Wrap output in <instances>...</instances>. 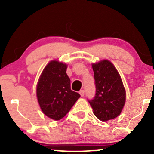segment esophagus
Instances as JSON below:
<instances>
[{"instance_id": "esophagus-1", "label": "esophagus", "mask_w": 154, "mask_h": 154, "mask_svg": "<svg viewBox=\"0 0 154 154\" xmlns=\"http://www.w3.org/2000/svg\"><path fill=\"white\" fill-rule=\"evenodd\" d=\"M79 94H80V95L81 96H84V95H85V91H83V90H80V91H79Z\"/></svg>"}]
</instances>
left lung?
Listing matches in <instances>:
<instances>
[{
    "mask_svg": "<svg viewBox=\"0 0 154 154\" xmlns=\"http://www.w3.org/2000/svg\"><path fill=\"white\" fill-rule=\"evenodd\" d=\"M95 91V97L88 100L93 114L100 121L116 118L122 112L126 92L121 77L115 66L108 60L93 63Z\"/></svg>",
    "mask_w": 154,
    "mask_h": 154,
    "instance_id": "obj_1",
    "label": "left lung"
}]
</instances>
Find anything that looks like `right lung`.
I'll use <instances>...</instances> for the list:
<instances>
[{"mask_svg":"<svg viewBox=\"0 0 154 154\" xmlns=\"http://www.w3.org/2000/svg\"><path fill=\"white\" fill-rule=\"evenodd\" d=\"M67 65L51 61L45 67L37 85V97L44 114L54 120L64 116L80 95L71 90Z\"/></svg>","mask_w":154,"mask_h":154,"instance_id":"1","label":"right lung"}]
</instances>
